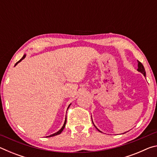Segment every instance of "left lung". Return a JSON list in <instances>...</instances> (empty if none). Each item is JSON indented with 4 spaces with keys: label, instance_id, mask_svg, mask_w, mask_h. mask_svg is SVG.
<instances>
[{
    "label": "left lung",
    "instance_id": "left-lung-1",
    "mask_svg": "<svg viewBox=\"0 0 157 157\" xmlns=\"http://www.w3.org/2000/svg\"><path fill=\"white\" fill-rule=\"evenodd\" d=\"M137 71H139V72H140V73H141L143 75H144L145 77V74H146V73H145V68H144V66H143V65L141 63H140L139 61H138V69H137ZM91 119H92V117H91ZM92 122H93V120H92ZM93 124H94V122H93ZM94 126L95 127V128H96L98 131H99L100 132H102L100 131V130H99L98 129L97 127H96V126L94 124ZM124 133H126V132H124ZM124 133H123V134H124Z\"/></svg>",
    "mask_w": 157,
    "mask_h": 157
}]
</instances>
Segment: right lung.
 Returning a JSON list of instances; mask_svg holds the SVG:
<instances>
[{
    "label": "right lung",
    "mask_w": 157,
    "mask_h": 157,
    "mask_svg": "<svg viewBox=\"0 0 157 157\" xmlns=\"http://www.w3.org/2000/svg\"><path fill=\"white\" fill-rule=\"evenodd\" d=\"M26 57V55H23V57L22 58H21V59L19 60V61H18V62H17V63H16V64H15V66H17V64H18V63H19V62H21V61H22L23 59H24V58ZM71 104H70V105H68V109L69 108V107H70V106H71ZM66 119H65V121H64V123H63V126H62V128H61L59 130V131H58V132H57L56 133H55V134H51V135H50V136H46V137H51V136H57V135H58V134H61V133H62V132L63 131V129H64V127H65V126H66Z\"/></svg>",
    "instance_id": "right-lung-1"
}]
</instances>
